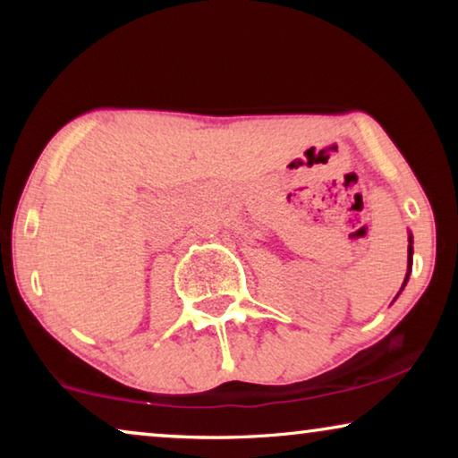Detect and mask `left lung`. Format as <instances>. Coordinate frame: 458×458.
<instances>
[{
	"mask_svg": "<svg viewBox=\"0 0 458 458\" xmlns=\"http://www.w3.org/2000/svg\"><path fill=\"white\" fill-rule=\"evenodd\" d=\"M409 271H411V265H412V237H409ZM406 281H409V275H406V279H404V284ZM404 287V285H403Z\"/></svg>",
	"mask_w": 458,
	"mask_h": 458,
	"instance_id": "1",
	"label": "left lung"
}]
</instances>
